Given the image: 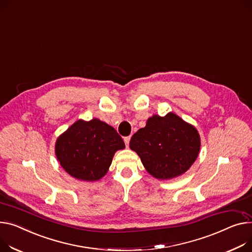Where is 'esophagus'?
Listing matches in <instances>:
<instances>
[{
  "instance_id": "34e87169",
  "label": "esophagus",
  "mask_w": 252,
  "mask_h": 252,
  "mask_svg": "<svg viewBox=\"0 0 252 252\" xmlns=\"http://www.w3.org/2000/svg\"><path fill=\"white\" fill-rule=\"evenodd\" d=\"M129 140H130V137H126V138L124 139V141H125V143H126V147H128Z\"/></svg>"
}]
</instances>
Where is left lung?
<instances>
[{
    "mask_svg": "<svg viewBox=\"0 0 252 252\" xmlns=\"http://www.w3.org/2000/svg\"><path fill=\"white\" fill-rule=\"evenodd\" d=\"M200 147L197 130L174 113L150 117L129 142L147 171L159 179H170L188 171Z\"/></svg>",
    "mask_w": 252,
    "mask_h": 252,
    "instance_id": "left-lung-1",
    "label": "left lung"
}]
</instances>
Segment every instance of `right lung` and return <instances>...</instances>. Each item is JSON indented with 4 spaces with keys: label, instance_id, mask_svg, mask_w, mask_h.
Here are the masks:
<instances>
[{
    "label": "right lung",
    "instance_id": "1",
    "mask_svg": "<svg viewBox=\"0 0 252 252\" xmlns=\"http://www.w3.org/2000/svg\"><path fill=\"white\" fill-rule=\"evenodd\" d=\"M125 147L122 137L105 123L78 121L58 139L56 155L71 176L95 181L106 174L115 151Z\"/></svg>",
    "mask_w": 252,
    "mask_h": 252
}]
</instances>
